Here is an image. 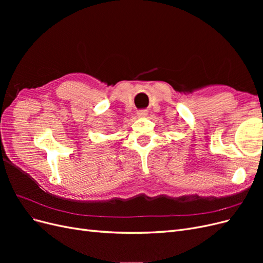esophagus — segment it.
<instances>
[{"label": "esophagus", "instance_id": "obj_1", "mask_svg": "<svg viewBox=\"0 0 263 263\" xmlns=\"http://www.w3.org/2000/svg\"><path fill=\"white\" fill-rule=\"evenodd\" d=\"M137 116H138V117H146V116H147V110H145V109L138 110V112H137Z\"/></svg>", "mask_w": 263, "mask_h": 263}]
</instances>
